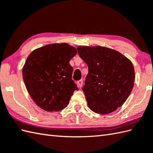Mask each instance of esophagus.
<instances>
[{"label":"esophagus","mask_w":153,"mask_h":153,"mask_svg":"<svg viewBox=\"0 0 153 153\" xmlns=\"http://www.w3.org/2000/svg\"><path fill=\"white\" fill-rule=\"evenodd\" d=\"M77 85H78V86L79 87H82L83 86V79H80L79 81H77Z\"/></svg>","instance_id":"1"}]
</instances>
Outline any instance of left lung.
I'll use <instances>...</instances> for the list:
<instances>
[{"mask_svg":"<svg viewBox=\"0 0 153 153\" xmlns=\"http://www.w3.org/2000/svg\"><path fill=\"white\" fill-rule=\"evenodd\" d=\"M77 49L88 66L83 91L90 109L100 114L115 111L125 102L134 86L131 62L109 48L79 46Z\"/></svg>","mask_w":153,"mask_h":153,"instance_id":"1","label":"left lung"}]
</instances>
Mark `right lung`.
<instances>
[{
    "label": "right lung",
    "mask_w": 153,
    "mask_h": 153,
    "mask_svg": "<svg viewBox=\"0 0 153 153\" xmlns=\"http://www.w3.org/2000/svg\"><path fill=\"white\" fill-rule=\"evenodd\" d=\"M77 53L67 43L47 45L29 55L22 69L24 82L35 104L48 112L66 107L77 85L70 61Z\"/></svg>",
    "instance_id": "add662e5"
}]
</instances>
